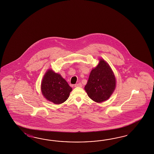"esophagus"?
Masks as SVG:
<instances>
[{
	"label": "esophagus",
	"instance_id": "1",
	"mask_svg": "<svg viewBox=\"0 0 154 154\" xmlns=\"http://www.w3.org/2000/svg\"><path fill=\"white\" fill-rule=\"evenodd\" d=\"M75 88H81L82 87V84L81 83L75 84Z\"/></svg>",
	"mask_w": 154,
	"mask_h": 154
}]
</instances>
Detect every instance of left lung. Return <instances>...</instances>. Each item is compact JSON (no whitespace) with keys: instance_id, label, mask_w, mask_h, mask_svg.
Wrapping results in <instances>:
<instances>
[{"instance_id":"8db88e82","label":"left lung","mask_w":154,"mask_h":154,"mask_svg":"<svg viewBox=\"0 0 154 154\" xmlns=\"http://www.w3.org/2000/svg\"><path fill=\"white\" fill-rule=\"evenodd\" d=\"M116 88V78L111 67L103 59L92 69L85 90L89 98L101 103L111 96Z\"/></svg>"}]
</instances>
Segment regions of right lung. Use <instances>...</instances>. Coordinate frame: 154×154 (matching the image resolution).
<instances>
[{"instance_id":"1","label":"right lung","mask_w":154,"mask_h":154,"mask_svg":"<svg viewBox=\"0 0 154 154\" xmlns=\"http://www.w3.org/2000/svg\"><path fill=\"white\" fill-rule=\"evenodd\" d=\"M72 88L60 75L48 69L41 83V91L47 100L59 104L64 102L69 97Z\"/></svg>"}]
</instances>
